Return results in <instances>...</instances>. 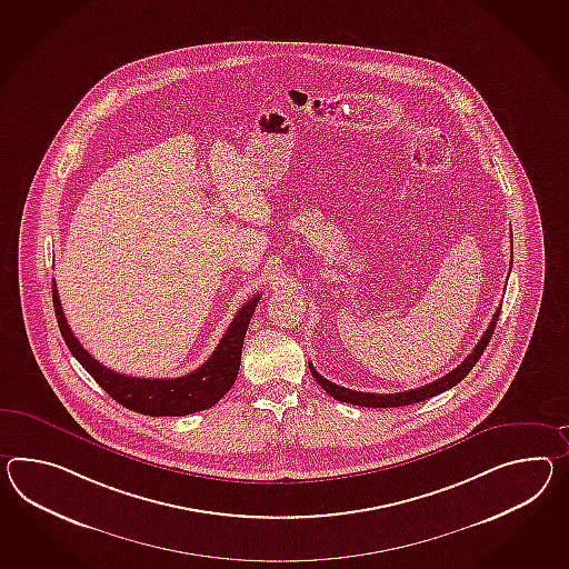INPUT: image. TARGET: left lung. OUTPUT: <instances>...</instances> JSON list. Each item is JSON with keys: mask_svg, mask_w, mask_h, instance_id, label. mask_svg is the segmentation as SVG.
<instances>
[{"mask_svg": "<svg viewBox=\"0 0 569 569\" xmlns=\"http://www.w3.org/2000/svg\"><path fill=\"white\" fill-rule=\"evenodd\" d=\"M499 310H501V306L496 310L493 319L489 322V327H487L483 337L479 339V343L472 349L471 356H467V360L462 361L460 366H457L452 372H448V375L438 378V380L431 382V385H426V387L411 388V390L395 392V395L358 392V390L339 387V385H335L331 380L322 378V376L315 370L312 363H308V368H310V372H312L315 380L319 382L320 387L325 388L337 401L351 402V405H360V407H402V405H413V402L426 401V399H431V397L440 395V392L448 390V388L457 387L458 382L471 372L472 366L483 356L487 343H489V339H491V335H493V329H496V325H498Z\"/></svg>", "mask_w": 569, "mask_h": 569, "instance_id": "obj_1", "label": "left lung"}]
</instances>
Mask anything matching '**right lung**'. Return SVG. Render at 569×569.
<instances>
[{
    "instance_id": "1",
    "label": "right lung",
    "mask_w": 569,
    "mask_h": 569,
    "mask_svg": "<svg viewBox=\"0 0 569 569\" xmlns=\"http://www.w3.org/2000/svg\"><path fill=\"white\" fill-rule=\"evenodd\" d=\"M261 296L250 298L247 305L236 312L222 341L216 347L206 363H201L191 375L179 378H136L109 370L98 363L71 333L70 325L61 310L56 279H53V306H56L57 325L63 335L71 356L82 363L86 372L97 380L100 387L111 395L114 401L131 411L150 417H181L197 413L213 407L234 385L244 335L249 329L252 312Z\"/></svg>"
}]
</instances>
